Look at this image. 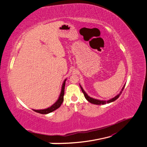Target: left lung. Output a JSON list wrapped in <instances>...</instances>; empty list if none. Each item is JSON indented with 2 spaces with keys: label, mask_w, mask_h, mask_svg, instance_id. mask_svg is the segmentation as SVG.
<instances>
[{
  "label": "left lung",
  "mask_w": 147,
  "mask_h": 147,
  "mask_svg": "<svg viewBox=\"0 0 147 147\" xmlns=\"http://www.w3.org/2000/svg\"><path fill=\"white\" fill-rule=\"evenodd\" d=\"M80 88H81V89L82 92H83V94H84L85 98L86 99V100H87L88 101H89V102H91V103H92V104H96V105H101V104L103 105V104H106L111 103V102H114V100H115L116 99H117L119 98V97L120 96V95L121 94V93L122 92L124 88H125V84L123 86V87L122 88V90H121V91L120 92V93L119 94H117V96H115L114 97H113V98H112V99H109V100H99V99H94V98H92V97H91L90 96H89L87 94H86V92L84 91V90L83 89V88H82V86H81L80 84Z\"/></svg>",
  "instance_id": "8db88e82"
}]
</instances>
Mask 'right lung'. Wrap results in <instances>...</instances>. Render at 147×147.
<instances>
[{"mask_svg":"<svg viewBox=\"0 0 147 147\" xmlns=\"http://www.w3.org/2000/svg\"><path fill=\"white\" fill-rule=\"evenodd\" d=\"M66 81V79L63 82V85H62V88H61V92H60L59 96L58 97V100L56 101V102L55 104H53L51 107L47 108V109H41V110L33 109V110L35 112L40 113V114H49V113L53 112L54 111L58 109L60 106H61V105L64 100V94H65V87Z\"/></svg>","mask_w":147,"mask_h":147,"instance_id":"add662e5","label":"right lung"}]
</instances>
